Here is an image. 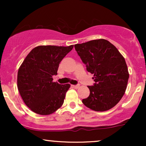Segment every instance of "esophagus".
I'll use <instances>...</instances> for the list:
<instances>
[{
    "label": "esophagus",
    "instance_id": "34e87169",
    "mask_svg": "<svg viewBox=\"0 0 146 146\" xmlns=\"http://www.w3.org/2000/svg\"><path fill=\"white\" fill-rule=\"evenodd\" d=\"M72 86L74 88H78L80 87V84H77V85H72Z\"/></svg>",
    "mask_w": 146,
    "mask_h": 146
}]
</instances>
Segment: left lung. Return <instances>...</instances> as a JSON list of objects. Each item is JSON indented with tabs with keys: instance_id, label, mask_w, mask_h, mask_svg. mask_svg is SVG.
I'll use <instances>...</instances> for the list:
<instances>
[{
	"instance_id": "obj_1",
	"label": "left lung",
	"mask_w": 146,
	"mask_h": 146,
	"mask_svg": "<svg viewBox=\"0 0 146 146\" xmlns=\"http://www.w3.org/2000/svg\"><path fill=\"white\" fill-rule=\"evenodd\" d=\"M75 51L93 74V86H88L90 95L82 103L95 111L112 108L124 95L129 78L125 59L113 44L104 39L75 44Z\"/></svg>"
}]
</instances>
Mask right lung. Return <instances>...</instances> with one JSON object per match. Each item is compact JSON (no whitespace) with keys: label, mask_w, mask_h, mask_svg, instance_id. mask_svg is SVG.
Wrapping results in <instances>:
<instances>
[{"label":"right lung","mask_w":146,"mask_h":146,"mask_svg":"<svg viewBox=\"0 0 146 146\" xmlns=\"http://www.w3.org/2000/svg\"><path fill=\"white\" fill-rule=\"evenodd\" d=\"M73 45L38 46L33 48L18 71V89L25 104L33 112L48 115L64 103L69 84L53 82L62 60L73 49Z\"/></svg>","instance_id":"right-lung-1"}]
</instances>
